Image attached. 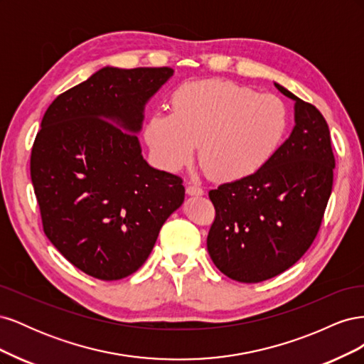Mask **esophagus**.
I'll return each mask as SVG.
<instances>
[{"label": "esophagus", "mask_w": 364, "mask_h": 364, "mask_svg": "<svg viewBox=\"0 0 364 364\" xmlns=\"http://www.w3.org/2000/svg\"><path fill=\"white\" fill-rule=\"evenodd\" d=\"M203 190L200 188L199 185H188L186 186V194L188 196H203Z\"/></svg>", "instance_id": "obj_1"}]
</instances>
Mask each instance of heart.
Returning a JSON list of instances; mask_svg holds the SVG:
<instances>
[{
	"label": "heart",
	"instance_id": "1",
	"mask_svg": "<svg viewBox=\"0 0 364 364\" xmlns=\"http://www.w3.org/2000/svg\"><path fill=\"white\" fill-rule=\"evenodd\" d=\"M289 124V109L277 95L226 80H199L174 91L171 112L149 117L144 138L165 168H182L199 146L209 178L234 182L277 155Z\"/></svg>",
	"mask_w": 364,
	"mask_h": 364
}]
</instances>
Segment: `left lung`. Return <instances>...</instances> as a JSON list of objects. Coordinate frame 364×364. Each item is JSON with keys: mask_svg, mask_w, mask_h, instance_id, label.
Listing matches in <instances>:
<instances>
[{"mask_svg": "<svg viewBox=\"0 0 364 364\" xmlns=\"http://www.w3.org/2000/svg\"><path fill=\"white\" fill-rule=\"evenodd\" d=\"M294 100L289 139L261 170L209 191L215 218L206 246L215 267L238 282H261L290 269L310 249L333 191L336 159L318 109Z\"/></svg>", "mask_w": 364, "mask_h": 364, "instance_id": "1", "label": "left lung"}]
</instances>
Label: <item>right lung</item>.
I'll return each instance as SVG.
<instances>
[{"label": "right lung", "instance_id": "add662e5", "mask_svg": "<svg viewBox=\"0 0 364 364\" xmlns=\"http://www.w3.org/2000/svg\"><path fill=\"white\" fill-rule=\"evenodd\" d=\"M168 67H106L60 94L33 142L30 174L43 232L102 281L136 272L185 199L179 176L150 167L136 134Z\"/></svg>", "mask_w": 364, "mask_h": 364}]
</instances>
